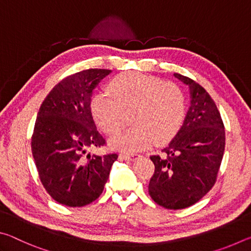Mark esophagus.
<instances>
[{"label": "esophagus", "mask_w": 251, "mask_h": 251, "mask_svg": "<svg viewBox=\"0 0 251 251\" xmlns=\"http://www.w3.org/2000/svg\"><path fill=\"white\" fill-rule=\"evenodd\" d=\"M138 154H121L120 158L124 159V160H133L136 157H138Z\"/></svg>", "instance_id": "1"}]
</instances>
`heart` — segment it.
Wrapping results in <instances>:
<instances>
[{"instance_id": "heart-1", "label": "heart", "mask_w": 251, "mask_h": 251, "mask_svg": "<svg viewBox=\"0 0 251 251\" xmlns=\"http://www.w3.org/2000/svg\"><path fill=\"white\" fill-rule=\"evenodd\" d=\"M108 93H97L91 100L96 125L109 136L124 128L131 117L133 128L110 139L114 150L143 151L152 143L164 146L174 139L184 124L186 96L177 84L136 72L123 73L110 80Z\"/></svg>"}]
</instances>
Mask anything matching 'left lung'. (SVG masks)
Masks as SVG:
<instances>
[{
  "mask_svg": "<svg viewBox=\"0 0 251 251\" xmlns=\"http://www.w3.org/2000/svg\"><path fill=\"white\" fill-rule=\"evenodd\" d=\"M189 87L190 106L180 130L163 151L151 156L155 173L148 193L167 209L196 203L215 185L225 151L220 113L205 88L192 78L174 74Z\"/></svg>",
  "mask_w": 251,
  "mask_h": 251,
  "instance_id": "1",
  "label": "left lung"
}]
</instances>
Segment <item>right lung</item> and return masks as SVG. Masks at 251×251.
I'll return each instance as SVG.
<instances>
[{"mask_svg":"<svg viewBox=\"0 0 251 251\" xmlns=\"http://www.w3.org/2000/svg\"><path fill=\"white\" fill-rule=\"evenodd\" d=\"M110 70H85L62 79L42 103L32 136L40 179L62 205L82 207L103 193L117 154H88L105 145L91 113L93 91Z\"/></svg>","mask_w":251,"mask_h":251,"instance_id":"obj_1","label":"right lung"}]
</instances>
